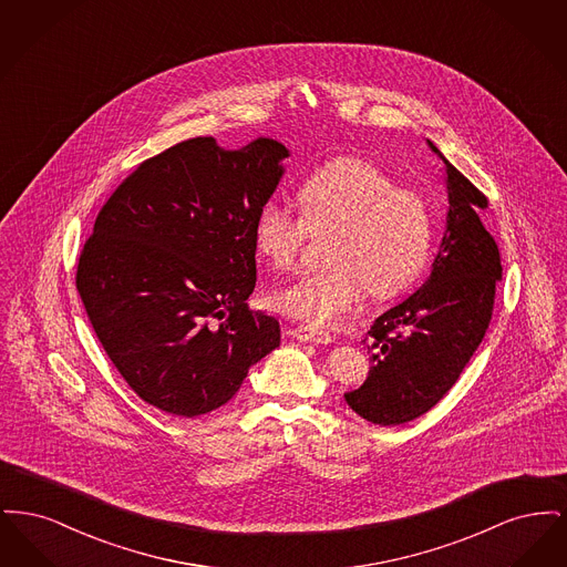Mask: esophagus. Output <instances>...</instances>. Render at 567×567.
<instances>
[{
	"label": "esophagus",
	"instance_id": "esophagus-1",
	"mask_svg": "<svg viewBox=\"0 0 567 567\" xmlns=\"http://www.w3.org/2000/svg\"><path fill=\"white\" fill-rule=\"evenodd\" d=\"M293 336H296L297 340H301V342H312V344H329V342H333V336L329 331L319 329L315 324H297L296 329H293Z\"/></svg>",
	"mask_w": 567,
	"mask_h": 567
}]
</instances>
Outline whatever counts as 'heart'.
I'll use <instances>...</instances> for the list:
<instances>
[{"label": "heart", "mask_w": 567, "mask_h": 567, "mask_svg": "<svg viewBox=\"0 0 567 567\" xmlns=\"http://www.w3.org/2000/svg\"><path fill=\"white\" fill-rule=\"evenodd\" d=\"M301 215L268 199L255 216L252 238L276 270L296 268L312 236L331 234L324 270L299 276L276 299L310 324L349 319L368 293L400 296L430 261L433 216L421 193L400 189L374 163L344 157L312 172L297 189Z\"/></svg>", "instance_id": "obj_1"}]
</instances>
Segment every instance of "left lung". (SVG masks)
<instances>
[{
  "label": "left lung",
  "instance_id": "8db88e82",
  "mask_svg": "<svg viewBox=\"0 0 567 567\" xmlns=\"http://www.w3.org/2000/svg\"><path fill=\"white\" fill-rule=\"evenodd\" d=\"M440 159L451 208L432 274L374 321L363 340L370 377L344 395L359 416L377 425L408 423L449 393L485 338L502 278L497 244L481 220L488 208L485 193L444 155Z\"/></svg>",
  "mask_w": 567,
  "mask_h": 567
}]
</instances>
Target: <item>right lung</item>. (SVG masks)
<instances>
[{"label": "right lung", "instance_id": "obj_1", "mask_svg": "<svg viewBox=\"0 0 567 567\" xmlns=\"http://www.w3.org/2000/svg\"><path fill=\"white\" fill-rule=\"evenodd\" d=\"M287 155L268 137L240 151L190 137L140 163L102 206L76 289L146 404L189 419L216 410L280 344L278 321L246 299L257 282L255 216Z\"/></svg>", "mask_w": 567, "mask_h": 567}]
</instances>
